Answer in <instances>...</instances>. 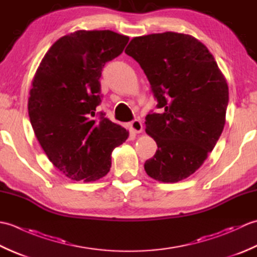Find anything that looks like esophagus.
Here are the masks:
<instances>
[{
  "instance_id": "esophagus-1",
  "label": "esophagus",
  "mask_w": 257,
  "mask_h": 257,
  "mask_svg": "<svg viewBox=\"0 0 257 257\" xmlns=\"http://www.w3.org/2000/svg\"><path fill=\"white\" fill-rule=\"evenodd\" d=\"M130 129H132L135 134L143 133V130H144L143 123H141L140 120L136 119V120H134V121L130 122Z\"/></svg>"
}]
</instances>
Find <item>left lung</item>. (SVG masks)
I'll return each mask as SVG.
<instances>
[{"instance_id":"8db88e82","label":"left lung","mask_w":257,"mask_h":257,"mask_svg":"<svg viewBox=\"0 0 257 257\" xmlns=\"http://www.w3.org/2000/svg\"><path fill=\"white\" fill-rule=\"evenodd\" d=\"M124 53L144 69L162 109L146 117L158 150L145 170L157 181H181L203 165L223 132L226 79L206 46L182 33L134 37Z\"/></svg>"}]
</instances>
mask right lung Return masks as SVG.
<instances>
[{"label": "right lung", "instance_id": "1", "mask_svg": "<svg viewBox=\"0 0 257 257\" xmlns=\"http://www.w3.org/2000/svg\"><path fill=\"white\" fill-rule=\"evenodd\" d=\"M129 41L112 31H76L57 40L38 66L29 97L33 130L48 159L75 181L92 182L111 167L129 132L96 114L101 70Z\"/></svg>", "mask_w": 257, "mask_h": 257}]
</instances>
